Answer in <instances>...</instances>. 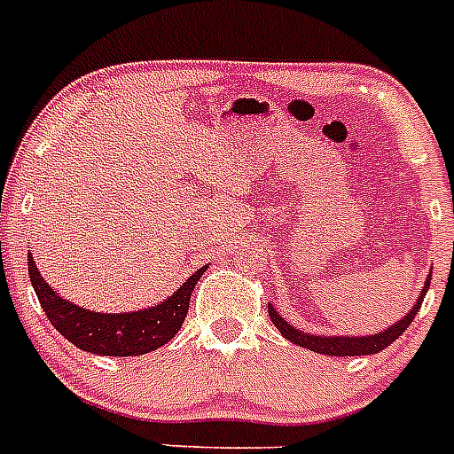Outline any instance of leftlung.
Listing matches in <instances>:
<instances>
[{"instance_id":"left-lung-1","label":"left lung","mask_w":454,"mask_h":454,"mask_svg":"<svg viewBox=\"0 0 454 454\" xmlns=\"http://www.w3.org/2000/svg\"><path fill=\"white\" fill-rule=\"evenodd\" d=\"M427 286H430V279L425 282V288L420 291V295H419V302L414 304V309H411V311H409V314L404 316L403 320H398V323L391 325L388 330L380 332V334L362 336V339H355V336L350 339V336H311V334H304V332L291 327V325H288L286 320L282 318V316L277 314L272 307H268V314H270L272 325H275L277 330H279V334H282L284 339L293 340L295 346H302V348H307V350H314V352H320V355H330V356L377 355L380 350H384L387 346H391L393 340L398 339V336L403 334L404 330H407L409 325H411L416 311H419L420 304H423V298H425V293H427Z\"/></svg>"}]
</instances>
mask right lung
<instances>
[{
    "instance_id": "add662e5",
    "label": "right lung",
    "mask_w": 454,
    "mask_h": 454,
    "mask_svg": "<svg viewBox=\"0 0 454 454\" xmlns=\"http://www.w3.org/2000/svg\"><path fill=\"white\" fill-rule=\"evenodd\" d=\"M204 270L207 266L188 277L175 295L154 309L134 314H95L59 298L35 268L34 256H29L31 284L50 323L77 348L104 356L145 355L168 343L186 320L191 293Z\"/></svg>"
}]
</instances>
